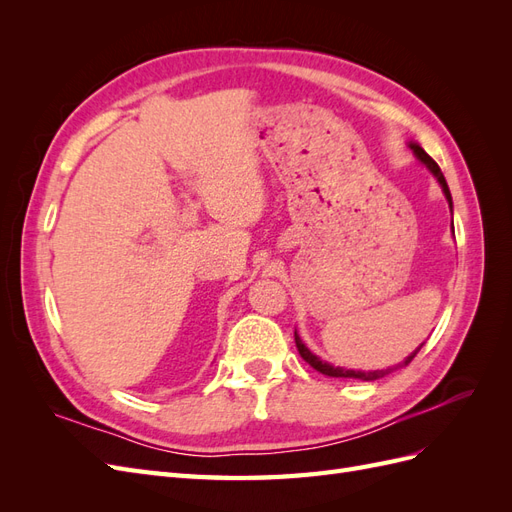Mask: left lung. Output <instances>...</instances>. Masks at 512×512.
Here are the masks:
<instances>
[{
  "label": "left lung",
  "instance_id": "8db88e82",
  "mask_svg": "<svg viewBox=\"0 0 512 512\" xmlns=\"http://www.w3.org/2000/svg\"><path fill=\"white\" fill-rule=\"evenodd\" d=\"M408 147L412 149V153H414V158L421 162L423 166H427L429 168V173L436 177V181L440 183V188H442V192H444V196H446V203H448V209H451V213H453V198H451V190H448V185H446V179H444V175H442V170H440V166L431 160V156L429 153L418 145V143H414V141H410L408 143ZM294 342H297V348H299V354L303 356V361L305 363H309L312 365L316 371H320V374H324V376H329V378H348V380H363V382H371V380H380V378H384V376H389L393 369H399V367H406L414 356H416V352L421 350V346H418L410 356H406L404 359V363H399V365H393V367H386V369H369V371H363V369H346V367H335V365H331V363H327V361H322L320 356H316L312 350H309L305 344H303V339L299 337V333H297V329H294Z\"/></svg>",
  "mask_w": 512,
  "mask_h": 512
}]
</instances>
